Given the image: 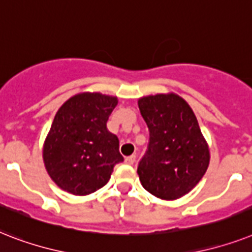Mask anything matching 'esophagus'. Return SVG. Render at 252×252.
<instances>
[{
    "label": "esophagus",
    "mask_w": 252,
    "mask_h": 252,
    "mask_svg": "<svg viewBox=\"0 0 252 252\" xmlns=\"http://www.w3.org/2000/svg\"><path fill=\"white\" fill-rule=\"evenodd\" d=\"M135 158H136L135 155H131V156H127V158H125V161H126V164L132 165V164H134V162H135Z\"/></svg>",
    "instance_id": "obj_1"
}]
</instances>
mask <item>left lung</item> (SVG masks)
Returning <instances> with one entry per match:
<instances>
[{
  "mask_svg": "<svg viewBox=\"0 0 252 252\" xmlns=\"http://www.w3.org/2000/svg\"><path fill=\"white\" fill-rule=\"evenodd\" d=\"M150 130L139 180L148 192L174 200L190 192L209 165V150L194 112L176 94L146 96L138 101Z\"/></svg>",
  "mask_w": 252,
  "mask_h": 252,
  "instance_id": "left-lung-1",
  "label": "left lung"
}]
</instances>
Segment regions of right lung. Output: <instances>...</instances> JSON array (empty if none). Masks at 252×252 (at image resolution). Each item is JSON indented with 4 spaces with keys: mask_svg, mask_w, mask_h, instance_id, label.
Listing matches in <instances>:
<instances>
[{
    "mask_svg": "<svg viewBox=\"0 0 252 252\" xmlns=\"http://www.w3.org/2000/svg\"><path fill=\"white\" fill-rule=\"evenodd\" d=\"M117 97L84 92L58 109L43 148L45 169L62 190L88 195L105 186L122 162L120 142L106 128Z\"/></svg>",
    "mask_w": 252,
    "mask_h": 252,
    "instance_id": "add662e5",
    "label": "right lung"
}]
</instances>
